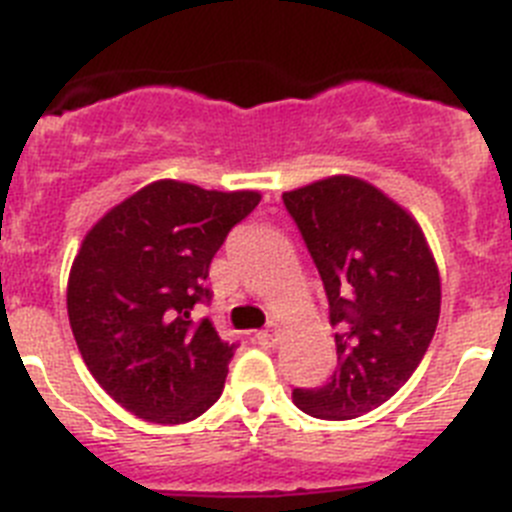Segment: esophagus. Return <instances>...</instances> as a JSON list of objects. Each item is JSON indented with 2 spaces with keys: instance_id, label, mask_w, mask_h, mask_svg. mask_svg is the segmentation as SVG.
<instances>
[{
  "instance_id": "esophagus-1",
  "label": "esophagus",
  "mask_w": 512,
  "mask_h": 512,
  "mask_svg": "<svg viewBox=\"0 0 512 512\" xmlns=\"http://www.w3.org/2000/svg\"><path fill=\"white\" fill-rule=\"evenodd\" d=\"M256 341H259L261 346H266V348L277 346V343L282 341V330H279V328H266V330H259V333H256Z\"/></svg>"
}]
</instances>
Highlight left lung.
<instances>
[{"label":"left lung","mask_w":512,"mask_h":512,"mask_svg":"<svg viewBox=\"0 0 512 512\" xmlns=\"http://www.w3.org/2000/svg\"><path fill=\"white\" fill-rule=\"evenodd\" d=\"M282 200L323 279L338 354L330 382L292 400L312 418H359L390 400L431 346L436 259L418 220L359 176H328Z\"/></svg>","instance_id":"1"}]
</instances>
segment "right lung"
Segmentation results:
<instances>
[{
  "label": "right lung",
  "instance_id": "obj_1",
  "mask_svg": "<svg viewBox=\"0 0 512 512\" xmlns=\"http://www.w3.org/2000/svg\"><path fill=\"white\" fill-rule=\"evenodd\" d=\"M261 202L158 179L104 212L69 274L66 307L81 359L117 405L148 423H189L220 397L235 343L192 307L210 302V261Z\"/></svg>",
  "mask_w": 512,
  "mask_h": 512
}]
</instances>
